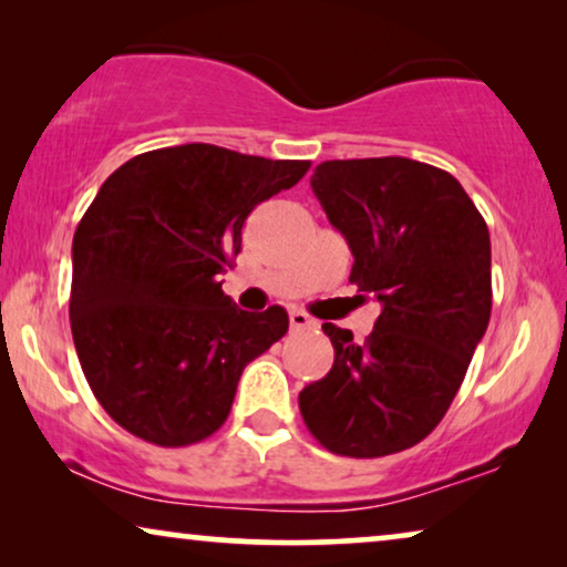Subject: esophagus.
Masks as SVG:
<instances>
[{
  "label": "esophagus",
  "mask_w": 567,
  "mask_h": 567,
  "mask_svg": "<svg viewBox=\"0 0 567 567\" xmlns=\"http://www.w3.org/2000/svg\"><path fill=\"white\" fill-rule=\"evenodd\" d=\"M289 320H291L293 330H309V328H315V324H317L312 317H309L307 312H301V309H293V312L289 315Z\"/></svg>",
  "instance_id": "1"
}]
</instances>
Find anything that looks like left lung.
Segmentation results:
<instances>
[{
  "mask_svg": "<svg viewBox=\"0 0 567 567\" xmlns=\"http://www.w3.org/2000/svg\"><path fill=\"white\" fill-rule=\"evenodd\" d=\"M312 190L382 315L363 343L322 324L336 363L299 392L301 417L332 454H398L446 415L491 322L487 224L456 177L408 157L322 162Z\"/></svg>",
  "mask_w": 567,
  "mask_h": 567,
  "instance_id": "obj_1",
  "label": "left lung"
}]
</instances>
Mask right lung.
Segmentation results:
<instances>
[{
	"label": "right lung",
	"instance_id": "obj_1",
	"mask_svg": "<svg viewBox=\"0 0 567 567\" xmlns=\"http://www.w3.org/2000/svg\"><path fill=\"white\" fill-rule=\"evenodd\" d=\"M309 165L183 144L103 183L74 231L69 320L90 390L121 429L167 449L221 429L245 367L286 336L289 315L243 312L219 274L252 208Z\"/></svg>",
	"mask_w": 567,
	"mask_h": 567
}]
</instances>
